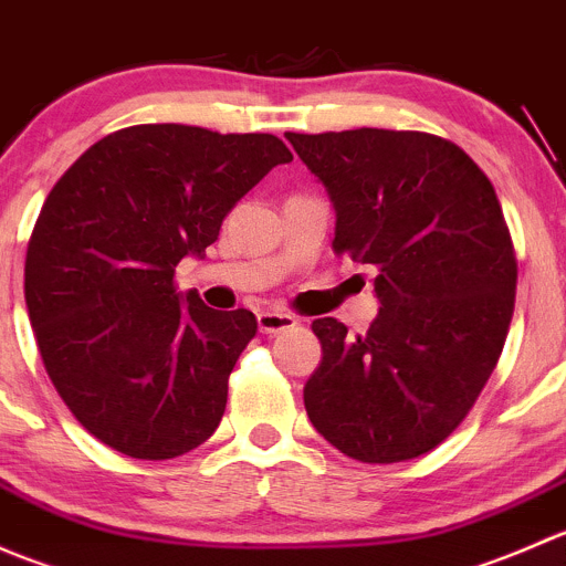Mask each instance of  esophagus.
<instances>
[{
  "label": "esophagus",
  "mask_w": 566,
  "mask_h": 566,
  "mask_svg": "<svg viewBox=\"0 0 566 566\" xmlns=\"http://www.w3.org/2000/svg\"><path fill=\"white\" fill-rule=\"evenodd\" d=\"M256 325H260L262 334H282V331L295 328L298 319L284 315V312H262V315H256Z\"/></svg>",
  "instance_id": "obj_1"
}]
</instances>
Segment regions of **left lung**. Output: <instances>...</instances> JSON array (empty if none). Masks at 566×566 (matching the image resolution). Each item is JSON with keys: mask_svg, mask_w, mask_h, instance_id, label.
Segmentation results:
<instances>
[{"mask_svg": "<svg viewBox=\"0 0 566 566\" xmlns=\"http://www.w3.org/2000/svg\"><path fill=\"white\" fill-rule=\"evenodd\" d=\"M284 136L328 191L336 254L378 268L367 334L312 323L323 361L304 386L310 421L353 460L427 454L473 408L515 312L517 260L493 182L421 130Z\"/></svg>", "mask_w": 566, "mask_h": 566, "instance_id": "1", "label": "left lung"}]
</instances>
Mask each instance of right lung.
Wrapping results in <instances>:
<instances>
[{
	"instance_id": "1",
	"label": "right lung",
	"mask_w": 566,
	"mask_h": 566,
	"mask_svg": "<svg viewBox=\"0 0 566 566\" xmlns=\"http://www.w3.org/2000/svg\"><path fill=\"white\" fill-rule=\"evenodd\" d=\"M287 161L273 134L130 125L51 188L27 247V312L51 384L101 443L172 460L216 432L256 317L177 293L175 268Z\"/></svg>"
}]
</instances>
